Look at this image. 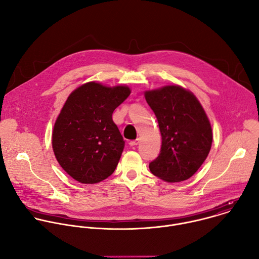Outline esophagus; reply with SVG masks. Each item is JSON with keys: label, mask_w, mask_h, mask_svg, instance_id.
Returning <instances> with one entry per match:
<instances>
[{"label": "esophagus", "mask_w": 259, "mask_h": 259, "mask_svg": "<svg viewBox=\"0 0 259 259\" xmlns=\"http://www.w3.org/2000/svg\"><path fill=\"white\" fill-rule=\"evenodd\" d=\"M139 143V139L137 138V139H135V140H131L130 142H129V145H131V146H135V145H137Z\"/></svg>", "instance_id": "obj_1"}]
</instances>
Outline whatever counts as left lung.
I'll return each instance as SVG.
<instances>
[{"mask_svg": "<svg viewBox=\"0 0 259 259\" xmlns=\"http://www.w3.org/2000/svg\"><path fill=\"white\" fill-rule=\"evenodd\" d=\"M162 136L161 151L150 163L151 172L167 182L192 177L206 160L212 129L204 108L189 90L174 85L144 92Z\"/></svg>", "mask_w": 259, "mask_h": 259, "instance_id": "obj_1", "label": "left lung"}]
</instances>
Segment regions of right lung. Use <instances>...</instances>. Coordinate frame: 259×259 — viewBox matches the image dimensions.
<instances>
[{
	"mask_svg": "<svg viewBox=\"0 0 259 259\" xmlns=\"http://www.w3.org/2000/svg\"><path fill=\"white\" fill-rule=\"evenodd\" d=\"M130 93L127 86L89 82L66 99L54 124L52 147L59 165L75 180L93 184L114 173L125 141L112 116Z\"/></svg>",
	"mask_w": 259,
	"mask_h": 259,
	"instance_id": "1",
	"label": "right lung"
}]
</instances>
